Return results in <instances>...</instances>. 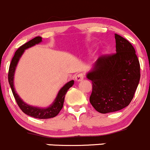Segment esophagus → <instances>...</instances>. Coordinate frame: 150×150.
I'll return each mask as SVG.
<instances>
[{
  "label": "esophagus",
  "instance_id": "obj_1",
  "mask_svg": "<svg viewBox=\"0 0 150 150\" xmlns=\"http://www.w3.org/2000/svg\"><path fill=\"white\" fill-rule=\"evenodd\" d=\"M83 78H84V74L82 73V72L78 73L76 75H75V81H81L82 80H83Z\"/></svg>",
  "mask_w": 150,
  "mask_h": 150
}]
</instances>
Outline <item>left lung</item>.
Here are the masks:
<instances>
[{
  "label": "left lung",
  "mask_w": 150,
  "mask_h": 150,
  "mask_svg": "<svg viewBox=\"0 0 150 150\" xmlns=\"http://www.w3.org/2000/svg\"><path fill=\"white\" fill-rule=\"evenodd\" d=\"M116 53L100 57L86 78L92 82L91 104L100 113L118 111L131 103L140 80V64L128 40L115 34Z\"/></svg>",
  "instance_id": "left-lung-1"
}]
</instances>
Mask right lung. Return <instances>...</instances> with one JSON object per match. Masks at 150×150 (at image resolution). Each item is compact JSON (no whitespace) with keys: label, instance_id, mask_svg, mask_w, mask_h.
<instances>
[{"label":"right lung","instance_id":"right-lung-1","mask_svg":"<svg viewBox=\"0 0 150 150\" xmlns=\"http://www.w3.org/2000/svg\"><path fill=\"white\" fill-rule=\"evenodd\" d=\"M41 41L42 38L40 37V36H38V37H35V38L30 40V41L27 42L26 43L22 45V46H20L16 50L14 56H13V59L11 60V62L10 64L9 69H8V79L15 100H16L19 108L22 110V111L26 115H28L35 117V118L48 119L57 116L60 112V110L62 109L66 93L67 92L68 89L72 87V85L74 84V81H70L69 82L67 83L59 90L54 102L49 107H46V108L33 107V106H30L25 103V102H24L22 99L19 97V95L16 93L14 88V86H13V77H14L15 69H16V65H17L19 59L22 57L23 53L25 52V50L35 46V44H38Z\"/></svg>","mask_w":150,"mask_h":150}]
</instances>
